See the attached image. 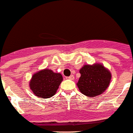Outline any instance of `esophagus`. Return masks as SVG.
Returning a JSON list of instances; mask_svg holds the SVG:
<instances>
[{"instance_id": "1", "label": "esophagus", "mask_w": 133, "mask_h": 133, "mask_svg": "<svg viewBox=\"0 0 133 133\" xmlns=\"http://www.w3.org/2000/svg\"><path fill=\"white\" fill-rule=\"evenodd\" d=\"M68 79H71V80H73V79H74V76H73V75H70L69 77H68Z\"/></svg>"}]
</instances>
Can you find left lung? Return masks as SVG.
<instances>
[{
    "label": "left lung",
    "mask_w": 133,
    "mask_h": 133,
    "mask_svg": "<svg viewBox=\"0 0 133 133\" xmlns=\"http://www.w3.org/2000/svg\"><path fill=\"white\" fill-rule=\"evenodd\" d=\"M79 73L81 76L77 86L80 92L86 96H98L109 87L111 73L101 64L84 65Z\"/></svg>",
    "instance_id": "1"
}]
</instances>
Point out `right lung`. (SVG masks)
I'll list each match as a JSON object with an SVG mask.
<instances>
[{"mask_svg": "<svg viewBox=\"0 0 133 133\" xmlns=\"http://www.w3.org/2000/svg\"><path fill=\"white\" fill-rule=\"evenodd\" d=\"M62 80L60 73L45 69L33 75L29 87L36 96L42 99L50 98L56 94Z\"/></svg>", "mask_w": 133, "mask_h": 133, "instance_id": "add662e5", "label": "right lung"}]
</instances>
